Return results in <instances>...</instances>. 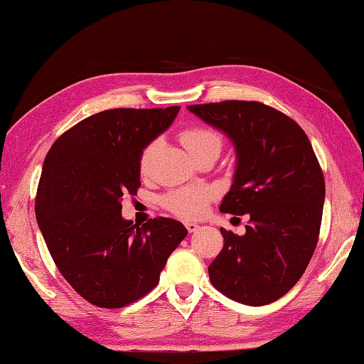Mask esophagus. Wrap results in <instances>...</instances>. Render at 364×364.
I'll return each mask as SVG.
<instances>
[{"label": "esophagus", "instance_id": "esophagus-1", "mask_svg": "<svg viewBox=\"0 0 364 364\" xmlns=\"http://www.w3.org/2000/svg\"><path fill=\"white\" fill-rule=\"evenodd\" d=\"M184 226H186V230H188L189 232H196L197 230H199V225H197V223H193V221H188V223L184 225Z\"/></svg>", "mask_w": 364, "mask_h": 364}]
</instances>
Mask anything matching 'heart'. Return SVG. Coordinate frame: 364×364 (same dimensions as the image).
<instances>
[{
  "label": "heart",
  "instance_id": "1",
  "mask_svg": "<svg viewBox=\"0 0 364 364\" xmlns=\"http://www.w3.org/2000/svg\"><path fill=\"white\" fill-rule=\"evenodd\" d=\"M180 139L183 146L191 152V156H196L210 147H221L220 134L212 130V128L204 125H193L184 128L180 132ZM157 151V141H151L139 156V173L141 176H149ZM215 193L208 186H197V188H180L170 191L168 194L164 196L162 204L164 207L175 213L176 217L184 220L199 218L205 213L207 207L213 200Z\"/></svg>",
  "mask_w": 364,
  "mask_h": 364
}]
</instances>
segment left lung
<instances>
[{
	"label": "left lung",
	"mask_w": 364,
	"mask_h": 364,
	"mask_svg": "<svg viewBox=\"0 0 364 364\" xmlns=\"http://www.w3.org/2000/svg\"><path fill=\"white\" fill-rule=\"evenodd\" d=\"M189 110L236 147V173L220 212L249 215L244 236L220 228L223 249L208 276L239 304L268 305L297 284L316 249L326 194L316 154L297 122L263 102L194 104Z\"/></svg>",
	"instance_id": "obj_1"
}]
</instances>
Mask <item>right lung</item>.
I'll return each instance as SVG.
<instances>
[{
    "mask_svg": "<svg viewBox=\"0 0 364 364\" xmlns=\"http://www.w3.org/2000/svg\"><path fill=\"white\" fill-rule=\"evenodd\" d=\"M178 110L109 109L86 117L60 134L43 164L36 221L60 274L96 306L122 308L149 294L186 237L176 220L139 226L122 218V197L141 186V151Z\"/></svg>",
    "mask_w": 364,
    "mask_h": 364,
    "instance_id": "1",
    "label": "right lung"
}]
</instances>
